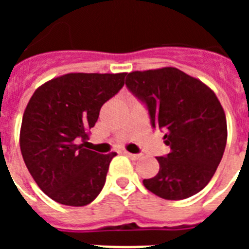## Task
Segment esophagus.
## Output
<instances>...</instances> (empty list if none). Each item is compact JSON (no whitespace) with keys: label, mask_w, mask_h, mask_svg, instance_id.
<instances>
[{"label":"esophagus","mask_w":249,"mask_h":249,"mask_svg":"<svg viewBox=\"0 0 249 249\" xmlns=\"http://www.w3.org/2000/svg\"><path fill=\"white\" fill-rule=\"evenodd\" d=\"M124 155L131 158V160H138V158H141V155H135V153H129V152H124Z\"/></svg>","instance_id":"34e87169"}]
</instances>
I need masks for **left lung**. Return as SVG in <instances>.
<instances>
[{
  "label": "left lung",
  "instance_id": "obj_1",
  "mask_svg": "<svg viewBox=\"0 0 249 249\" xmlns=\"http://www.w3.org/2000/svg\"><path fill=\"white\" fill-rule=\"evenodd\" d=\"M128 91L143 103L151 126L164 132L169 153L157 157L160 171L143 179L164 199L192 197L208 184L227 142L226 114L214 92L175 67L131 72Z\"/></svg>",
  "mask_w": 249,
  "mask_h": 249
}]
</instances>
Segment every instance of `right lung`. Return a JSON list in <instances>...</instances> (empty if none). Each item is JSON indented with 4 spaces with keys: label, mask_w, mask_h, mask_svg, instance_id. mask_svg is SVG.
<instances>
[{
    "label": "right lung",
    "mask_w": 249,
    "mask_h": 249,
    "mask_svg": "<svg viewBox=\"0 0 249 249\" xmlns=\"http://www.w3.org/2000/svg\"><path fill=\"white\" fill-rule=\"evenodd\" d=\"M126 74L68 73L48 81L31 97L19 147L31 176L53 201L86 206L102 191L117 153L100 155L83 144L101 107L120 92Z\"/></svg>",
    "instance_id": "1"
}]
</instances>
